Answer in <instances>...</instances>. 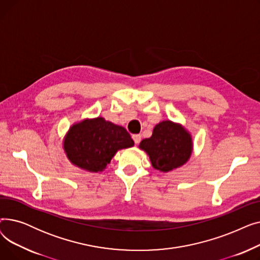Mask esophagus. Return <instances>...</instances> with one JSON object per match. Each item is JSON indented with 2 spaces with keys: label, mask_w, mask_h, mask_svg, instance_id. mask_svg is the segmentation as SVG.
<instances>
[{
  "label": "esophagus",
  "mask_w": 260,
  "mask_h": 260,
  "mask_svg": "<svg viewBox=\"0 0 260 260\" xmlns=\"http://www.w3.org/2000/svg\"><path fill=\"white\" fill-rule=\"evenodd\" d=\"M132 138H133V140L135 141V143H136V144H138V143L141 141V135H139V134H135V135H133V136H132Z\"/></svg>",
  "instance_id": "34e87169"
}]
</instances>
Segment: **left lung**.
Here are the masks:
<instances>
[{
	"instance_id": "8db88e82",
	"label": "left lung",
	"mask_w": 260,
	"mask_h": 260,
	"mask_svg": "<svg viewBox=\"0 0 260 260\" xmlns=\"http://www.w3.org/2000/svg\"><path fill=\"white\" fill-rule=\"evenodd\" d=\"M139 147L147 154L154 169L169 173L185 165L194 144L192 135L182 124L166 120L155 125L151 137L143 139Z\"/></svg>"
}]
</instances>
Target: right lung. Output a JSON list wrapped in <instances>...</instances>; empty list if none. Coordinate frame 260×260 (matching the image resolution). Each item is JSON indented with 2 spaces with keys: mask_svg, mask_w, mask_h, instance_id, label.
<instances>
[{
  "mask_svg": "<svg viewBox=\"0 0 260 260\" xmlns=\"http://www.w3.org/2000/svg\"><path fill=\"white\" fill-rule=\"evenodd\" d=\"M132 146L134 141L127 131L103 117L74 123L63 139L67 159L90 173L104 171L118 151Z\"/></svg>",
  "mask_w": 260,
  "mask_h": 260,
  "instance_id": "obj_1",
  "label": "right lung"
}]
</instances>
